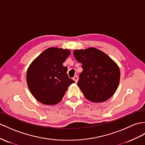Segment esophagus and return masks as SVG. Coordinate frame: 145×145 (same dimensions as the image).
Here are the masks:
<instances>
[{
    "instance_id": "obj_1",
    "label": "esophagus",
    "mask_w": 145,
    "mask_h": 145,
    "mask_svg": "<svg viewBox=\"0 0 145 145\" xmlns=\"http://www.w3.org/2000/svg\"><path fill=\"white\" fill-rule=\"evenodd\" d=\"M78 79H79V77H78V76H77V75H76L74 77H73V79H74V80L75 81L76 83L77 82V81H78Z\"/></svg>"
}]
</instances>
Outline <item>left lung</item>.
Segmentation results:
<instances>
[{
  "label": "left lung",
  "mask_w": 145,
  "mask_h": 145,
  "mask_svg": "<svg viewBox=\"0 0 145 145\" xmlns=\"http://www.w3.org/2000/svg\"><path fill=\"white\" fill-rule=\"evenodd\" d=\"M74 56L82 63L77 86L89 100L100 103L106 101L115 93L119 86L120 71L109 56L95 48L75 50Z\"/></svg>",
  "instance_id": "obj_1"
}]
</instances>
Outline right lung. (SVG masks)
Masks as SVG:
<instances>
[{
  "label": "right lung",
  "instance_id": "1",
  "mask_svg": "<svg viewBox=\"0 0 145 145\" xmlns=\"http://www.w3.org/2000/svg\"><path fill=\"white\" fill-rule=\"evenodd\" d=\"M70 55L66 49L51 47L44 50L28 68L27 86L40 103L54 105L62 100L68 87L75 82L68 77L63 63Z\"/></svg>",
  "mask_w": 145,
  "mask_h": 145
}]
</instances>
